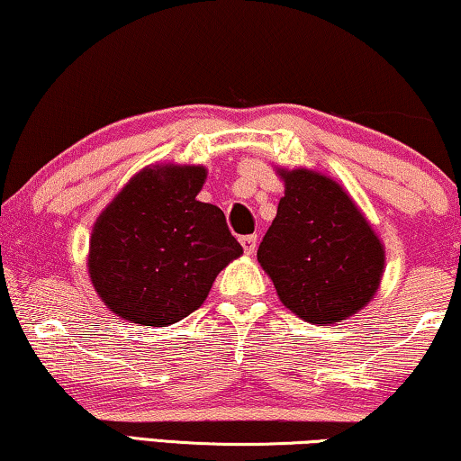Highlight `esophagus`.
<instances>
[{"mask_svg":"<svg viewBox=\"0 0 461 461\" xmlns=\"http://www.w3.org/2000/svg\"><path fill=\"white\" fill-rule=\"evenodd\" d=\"M240 242H242V249H244L246 255H255V250H257V236H255V233L240 238Z\"/></svg>","mask_w":461,"mask_h":461,"instance_id":"1","label":"esophagus"}]
</instances>
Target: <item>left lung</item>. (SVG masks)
<instances>
[{
    "mask_svg": "<svg viewBox=\"0 0 461 461\" xmlns=\"http://www.w3.org/2000/svg\"><path fill=\"white\" fill-rule=\"evenodd\" d=\"M284 196L257 258L280 301L309 323H334L372 301L384 246L340 184L309 168H277Z\"/></svg>",
    "mask_w": 461,
    "mask_h": 461,
    "instance_id": "1",
    "label": "left lung"
}]
</instances>
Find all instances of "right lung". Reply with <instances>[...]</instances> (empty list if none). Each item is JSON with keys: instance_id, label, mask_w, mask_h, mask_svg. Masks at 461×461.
<instances>
[{"instance_id": "right-lung-1", "label": "right lung", "mask_w": 461, "mask_h": 461, "mask_svg": "<svg viewBox=\"0 0 461 461\" xmlns=\"http://www.w3.org/2000/svg\"><path fill=\"white\" fill-rule=\"evenodd\" d=\"M206 168H141L102 211L89 240L95 293L122 320L163 328L196 311L242 255L223 211L196 200Z\"/></svg>"}]
</instances>
